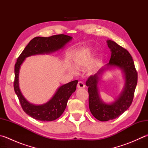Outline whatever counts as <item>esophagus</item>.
<instances>
[{
  "label": "esophagus",
  "instance_id": "obj_1",
  "mask_svg": "<svg viewBox=\"0 0 148 148\" xmlns=\"http://www.w3.org/2000/svg\"><path fill=\"white\" fill-rule=\"evenodd\" d=\"M77 88L79 89H83L85 88V84L82 82L79 81L77 84Z\"/></svg>",
  "mask_w": 148,
  "mask_h": 148
}]
</instances>
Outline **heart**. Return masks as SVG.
I'll return each mask as SVG.
<instances>
[{
    "label": "heart",
    "instance_id": "1",
    "mask_svg": "<svg viewBox=\"0 0 148 148\" xmlns=\"http://www.w3.org/2000/svg\"><path fill=\"white\" fill-rule=\"evenodd\" d=\"M95 55V49L91 48H84L78 51L73 58V64L74 66L77 69L84 68L88 66L93 60ZM101 58H98L91 64L90 66V70L94 71L101 65ZM68 69L72 73L76 74L77 73V69L71 65H68Z\"/></svg>",
    "mask_w": 148,
    "mask_h": 148
}]
</instances>
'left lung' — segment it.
Returning <instances> with one entry per match:
<instances>
[{
  "label": "left lung",
  "mask_w": 148,
  "mask_h": 148,
  "mask_svg": "<svg viewBox=\"0 0 148 148\" xmlns=\"http://www.w3.org/2000/svg\"><path fill=\"white\" fill-rule=\"evenodd\" d=\"M106 42L111 51L110 62L89 77L86 83L88 87L90 110L94 117L100 121L115 119L125 112L132 104L137 84V72L130 53L113 40H107ZM113 68L120 69L123 71L125 85L117 99L107 103L100 98L98 84L105 72Z\"/></svg>",
  "instance_id": "obj_1"
}]
</instances>
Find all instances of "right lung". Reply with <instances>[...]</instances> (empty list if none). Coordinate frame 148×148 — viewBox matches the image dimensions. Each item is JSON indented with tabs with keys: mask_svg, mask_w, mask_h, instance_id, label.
Returning <instances> with one entry per match:
<instances>
[{
	"mask_svg": "<svg viewBox=\"0 0 148 148\" xmlns=\"http://www.w3.org/2000/svg\"><path fill=\"white\" fill-rule=\"evenodd\" d=\"M73 37L60 34L49 37H36L31 40L20 55L15 65L14 90L24 112L36 120L44 122L55 121L62 115L69 97L76 90L78 80L68 82L58 88L49 101L42 104L30 103L22 94L18 83L21 66L27 57L36 55L51 54L59 51L70 42Z\"/></svg>",
	"mask_w": 148,
	"mask_h": 148,
	"instance_id": "right-lung-1",
	"label": "right lung"
}]
</instances>
